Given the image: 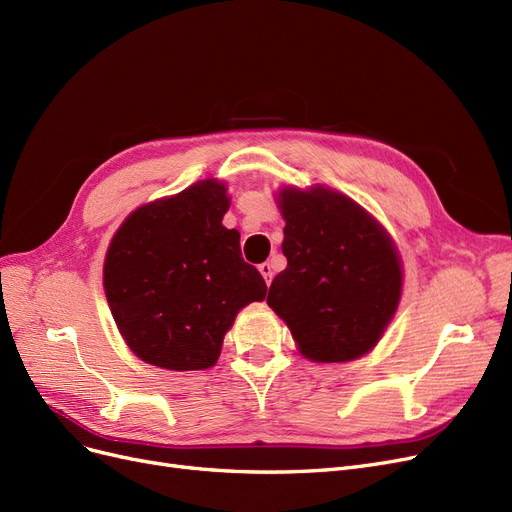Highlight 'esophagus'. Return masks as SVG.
I'll use <instances>...</instances> for the list:
<instances>
[{"label":"esophagus","instance_id":"esophagus-1","mask_svg":"<svg viewBox=\"0 0 512 512\" xmlns=\"http://www.w3.org/2000/svg\"><path fill=\"white\" fill-rule=\"evenodd\" d=\"M259 272H261V276L266 278V282L270 285V282H272V276H274L272 263H270V261H263V263H259Z\"/></svg>","mask_w":512,"mask_h":512}]
</instances>
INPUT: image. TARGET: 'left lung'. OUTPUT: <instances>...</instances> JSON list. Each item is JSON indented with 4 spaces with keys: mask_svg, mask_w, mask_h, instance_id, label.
Masks as SVG:
<instances>
[{
    "mask_svg": "<svg viewBox=\"0 0 512 512\" xmlns=\"http://www.w3.org/2000/svg\"><path fill=\"white\" fill-rule=\"evenodd\" d=\"M287 268L268 306L314 363H348L371 352L399 308L403 263L386 227L325 185L282 187Z\"/></svg>",
    "mask_w": 512,
    "mask_h": 512,
    "instance_id": "left-lung-1",
    "label": "left lung"
}]
</instances>
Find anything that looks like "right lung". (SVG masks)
<instances>
[{"mask_svg": "<svg viewBox=\"0 0 512 512\" xmlns=\"http://www.w3.org/2000/svg\"><path fill=\"white\" fill-rule=\"evenodd\" d=\"M225 183L204 179L132 211L113 234L103 287L126 346L168 371L217 363L236 314L266 299V280L221 223Z\"/></svg>", "mask_w": 512, "mask_h": 512, "instance_id": "1", "label": "right lung"}]
</instances>
